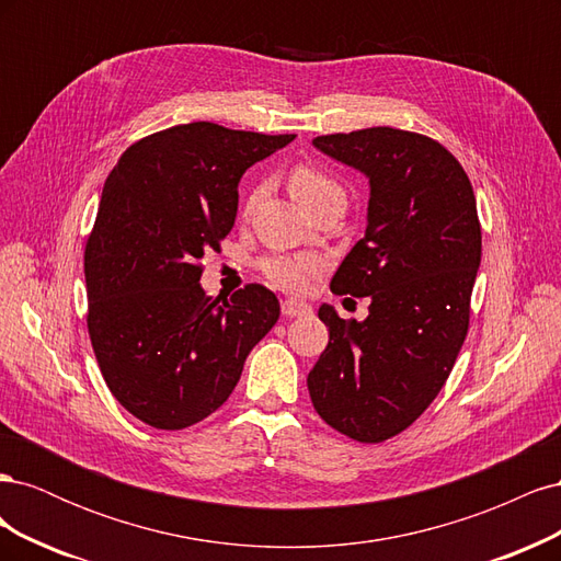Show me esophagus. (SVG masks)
<instances>
[{"mask_svg":"<svg viewBox=\"0 0 561 561\" xmlns=\"http://www.w3.org/2000/svg\"><path fill=\"white\" fill-rule=\"evenodd\" d=\"M280 311L285 318H304L311 313V304L299 301V299H283Z\"/></svg>","mask_w":561,"mask_h":561,"instance_id":"esophagus-1","label":"esophagus"}]
</instances>
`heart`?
Masks as SVG:
<instances>
[{
    "label": "heart",
    "instance_id": "1",
    "mask_svg": "<svg viewBox=\"0 0 561 561\" xmlns=\"http://www.w3.org/2000/svg\"><path fill=\"white\" fill-rule=\"evenodd\" d=\"M290 190L304 210H318L330 201H344L346 192L332 175L322 173L320 168L301 163L290 175ZM262 276L287 293L307 290L311 280L322 271V262L316 254H271L260 262Z\"/></svg>",
    "mask_w": 561,
    "mask_h": 561
}]
</instances>
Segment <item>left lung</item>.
Returning <instances> with one entry per match:
<instances>
[{
  "instance_id": "1",
  "label": "left lung",
  "mask_w": 561,
  "mask_h": 561,
  "mask_svg": "<svg viewBox=\"0 0 561 561\" xmlns=\"http://www.w3.org/2000/svg\"><path fill=\"white\" fill-rule=\"evenodd\" d=\"M313 147L369 180L365 236L330 283L369 297V316L318 309L330 342L309 393L334 431L383 443L426 412L463 346L482 257L478 203L461 163L426 135L377 126Z\"/></svg>"
}]
</instances>
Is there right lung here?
Instances as JSON below:
<instances>
[{
    "instance_id": "obj_1",
    "label": "right lung",
    "mask_w": 561,
    "mask_h": 561,
    "mask_svg": "<svg viewBox=\"0 0 561 561\" xmlns=\"http://www.w3.org/2000/svg\"><path fill=\"white\" fill-rule=\"evenodd\" d=\"M293 140L182 124L130 145L107 175L83 254L89 334L112 396L147 426L182 431L219 410L276 325L264 285L215 299L198 280L233 227L243 173Z\"/></svg>"
}]
</instances>
